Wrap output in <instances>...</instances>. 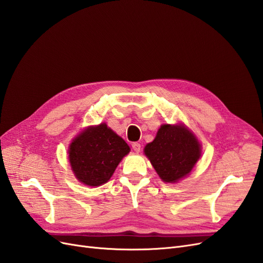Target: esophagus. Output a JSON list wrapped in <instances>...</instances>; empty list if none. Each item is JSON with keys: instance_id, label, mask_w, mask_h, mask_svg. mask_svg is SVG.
<instances>
[{"instance_id": "1", "label": "esophagus", "mask_w": 263, "mask_h": 263, "mask_svg": "<svg viewBox=\"0 0 263 263\" xmlns=\"http://www.w3.org/2000/svg\"><path fill=\"white\" fill-rule=\"evenodd\" d=\"M132 147H133L134 151H136V153H139L140 149H141V146H140L139 142H133V144H132Z\"/></svg>"}]
</instances>
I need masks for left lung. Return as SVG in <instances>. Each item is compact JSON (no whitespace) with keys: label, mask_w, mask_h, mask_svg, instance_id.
Listing matches in <instances>:
<instances>
[{"label":"left lung","mask_w":263,"mask_h":263,"mask_svg":"<svg viewBox=\"0 0 263 263\" xmlns=\"http://www.w3.org/2000/svg\"><path fill=\"white\" fill-rule=\"evenodd\" d=\"M145 155L159 177L174 183L192 170L201 156V146L183 126L162 125L155 140L145 147Z\"/></svg>","instance_id":"left-lung-1"}]
</instances>
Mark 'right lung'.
Masks as SVG:
<instances>
[{"label":"right lung","instance_id":"add662e5","mask_svg":"<svg viewBox=\"0 0 263 263\" xmlns=\"http://www.w3.org/2000/svg\"><path fill=\"white\" fill-rule=\"evenodd\" d=\"M129 150L123 138L106 124H101L89 127L70 145V164L83 184L99 186L109 180Z\"/></svg>","mask_w":263,"mask_h":263}]
</instances>
